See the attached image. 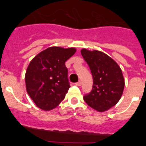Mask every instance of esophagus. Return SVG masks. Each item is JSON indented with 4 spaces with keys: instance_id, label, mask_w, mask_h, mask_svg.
I'll return each mask as SVG.
<instances>
[{
    "instance_id": "1",
    "label": "esophagus",
    "mask_w": 146,
    "mask_h": 146,
    "mask_svg": "<svg viewBox=\"0 0 146 146\" xmlns=\"http://www.w3.org/2000/svg\"><path fill=\"white\" fill-rule=\"evenodd\" d=\"M81 84H82V83H81V81H78V82H76L75 83L76 86H80Z\"/></svg>"
}]
</instances>
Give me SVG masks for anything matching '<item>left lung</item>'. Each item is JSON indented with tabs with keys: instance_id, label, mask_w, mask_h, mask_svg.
<instances>
[{
	"instance_id": "obj_1",
	"label": "left lung",
	"mask_w": 146,
	"mask_h": 146,
	"mask_svg": "<svg viewBox=\"0 0 146 146\" xmlns=\"http://www.w3.org/2000/svg\"><path fill=\"white\" fill-rule=\"evenodd\" d=\"M93 76V88L83 99L88 106L104 112L118 103L124 88V79L119 66L113 58L98 50H81Z\"/></svg>"
}]
</instances>
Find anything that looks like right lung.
Returning <instances> with one entry per match:
<instances>
[{"label": "right lung", "instance_id": "right-lung-1", "mask_svg": "<svg viewBox=\"0 0 146 146\" xmlns=\"http://www.w3.org/2000/svg\"><path fill=\"white\" fill-rule=\"evenodd\" d=\"M75 52L74 47H51L30 62L25 77L26 90L40 109L51 110L64 99L70 88L65 62Z\"/></svg>", "mask_w": 146, "mask_h": 146}]
</instances>
